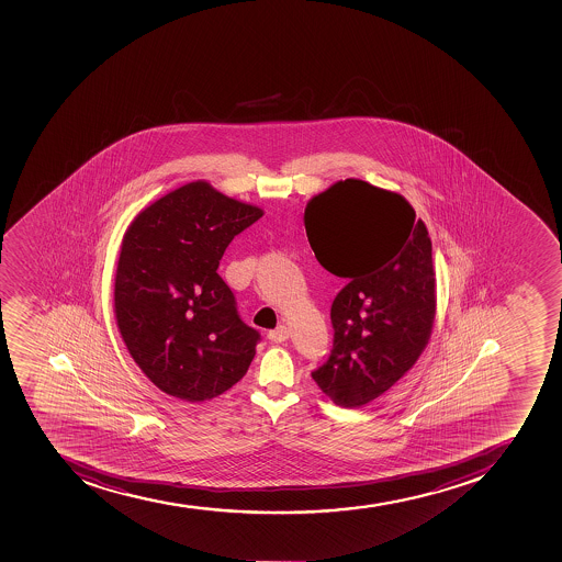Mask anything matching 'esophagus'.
<instances>
[{
  "mask_svg": "<svg viewBox=\"0 0 562 562\" xmlns=\"http://www.w3.org/2000/svg\"><path fill=\"white\" fill-rule=\"evenodd\" d=\"M268 338L274 344L285 342L289 338V329L285 326H279L277 329H273V331L268 333Z\"/></svg>",
  "mask_w": 562,
  "mask_h": 562,
  "instance_id": "esophagus-1",
  "label": "esophagus"
}]
</instances>
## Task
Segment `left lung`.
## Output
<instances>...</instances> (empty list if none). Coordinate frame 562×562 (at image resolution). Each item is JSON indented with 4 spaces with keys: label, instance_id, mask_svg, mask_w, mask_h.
<instances>
[{
    "label": "left lung",
    "instance_id": "1",
    "mask_svg": "<svg viewBox=\"0 0 562 562\" xmlns=\"http://www.w3.org/2000/svg\"><path fill=\"white\" fill-rule=\"evenodd\" d=\"M305 233L329 273L331 355L313 380L337 406L360 407L395 385L428 346L437 311L431 240L402 194L348 178L307 202Z\"/></svg>",
    "mask_w": 562,
    "mask_h": 562
}]
</instances>
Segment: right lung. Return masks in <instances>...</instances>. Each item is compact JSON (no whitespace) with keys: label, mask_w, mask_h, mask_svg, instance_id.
Listing matches in <instances>:
<instances>
[{"label":"right lung","mask_w":562,"mask_h":562,"mask_svg":"<svg viewBox=\"0 0 562 562\" xmlns=\"http://www.w3.org/2000/svg\"><path fill=\"white\" fill-rule=\"evenodd\" d=\"M258 205L189 182L142 209L123 235L114 277L120 335L167 395L203 402L247 373L260 335L246 326L216 269Z\"/></svg>","instance_id":"add662e5"}]
</instances>
